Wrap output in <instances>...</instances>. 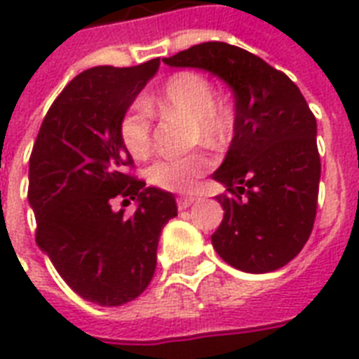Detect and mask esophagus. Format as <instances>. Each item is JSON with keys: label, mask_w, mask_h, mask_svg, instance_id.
I'll list each match as a JSON object with an SVG mask.
<instances>
[{"label": "esophagus", "mask_w": 359, "mask_h": 359, "mask_svg": "<svg viewBox=\"0 0 359 359\" xmlns=\"http://www.w3.org/2000/svg\"><path fill=\"white\" fill-rule=\"evenodd\" d=\"M196 201H197L196 196H180L179 199H177V205H179V208H188L191 207Z\"/></svg>", "instance_id": "obj_1"}]
</instances>
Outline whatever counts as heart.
Segmentation results:
<instances>
[{"mask_svg":"<svg viewBox=\"0 0 359 359\" xmlns=\"http://www.w3.org/2000/svg\"><path fill=\"white\" fill-rule=\"evenodd\" d=\"M180 111L191 117L194 135L207 147L218 149L229 137L227 115L216 106V91L205 76L179 72L163 83L162 91L145 100H135L124 109L119 135L124 149L134 158L147 156L152 145V111ZM210 169V158L203 152L186 156H163L152 163L149 179L165 190L188 191Z\"/></svg>","mask_w":359,"mask_h":359,"instance_id":"b5f03b06","label":"heart"}]
</instances>
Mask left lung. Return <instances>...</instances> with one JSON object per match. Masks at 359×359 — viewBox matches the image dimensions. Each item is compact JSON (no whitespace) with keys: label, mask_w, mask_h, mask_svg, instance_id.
<instances>
[{"label":"left lung","mask_w":359,"mask_h":359,"mask_svg":"<svg viewBox=\"0 0 359 359\" xmlns=\"http://www.w3.org/2000/svg\"><path fill=\"white\" fill-rule=\"evenodd\" d=\"M218 76L235 95V135L212 179L227 188L212 235L227 264L248 273L285 266L302 251L317 216V119L289 76L227 42H203L165 57Z\"/></svg>","instance_id":"1"}]
</instances>
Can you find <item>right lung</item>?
I'll return each instance as SVG.
<instances>
[{
  "label": "right lung",
  "mask_w": 359,
  "mask_h": 359,
  "mask_svg": "<svg viewBox=\"0 0 359 359\" xmlns=\"http://www.w3.org/2000/svg\"><path fill=\"white\" fill-rule=\"evenodd\" d=\"M158 67L156 57L76 76L48 109L29 158L36 244L70 289L98 306H123L149 287L160 233L177 216L173 194L126 173L134 160L119 135L124 109ZM114 198L137 201L136 212L115 213Z\"/></svg>",
  "instance_id": "right-lung-1"
}]
</instances>
